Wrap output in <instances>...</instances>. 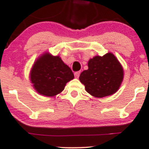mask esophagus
<instances>
[{"label": "esophagus", "instance_id": "34e87169", "mask_svg": "<svg viewBox=\"0 0 149 149\" xmlns=\"http://www.w3.org/2000/svg\"><path fill=\"white\" fill-rule=\"evenodd\" d=\"M80 71H76V72L74 73V76L76 78H78V77H79L80 76Z\"/></svg>", "mask_w": 149, "mask_h": 149}]
</instances>
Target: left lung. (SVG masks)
<instances>
[{"mask_svg": "<svg viewBox=\"0 0 149 149\" xmlns=\"http://www.w3.org/2000/svg\"><path fill=\"white\" fill-rule=\"evenodd\" d=\"M79 79L92 96L107 97L119 89L123 79V70L115 56L107 53L90 59L88 69L80 73Z\"/></svg>", "mask_w": 149, "mask_h": 149, "instance_id": "left-lung-1", "label": "left lung"}]
</instances>
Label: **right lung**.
I'll return each mask as SVG.
<instances>
[{"label":"right lung","mask_w":149,"mask_h":149,"mask_svg":"<svg viewBox=\"0 0 149 149\" xmlns=\"http://www.w3.org/2000/svg\"><path fill=\"white\" fill-rule=\"evenodd\" d=\"M74 75L58 56L45 53L36 61L31 71V81L40 95L52 97L60 93Z\"/></svg>","instance_id":"obj_1"}]
</instances>
